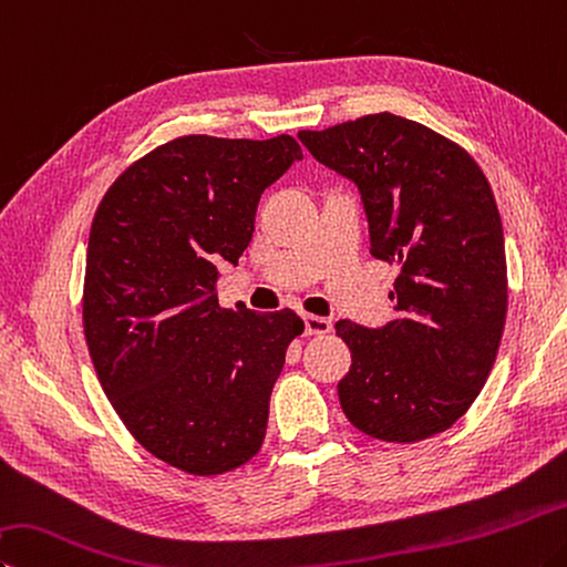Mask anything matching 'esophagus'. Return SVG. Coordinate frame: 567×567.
Masks as SVG:
<instances>
[{"label": "esophagus", "mask_w": 567, "mask_h": 567, "mask_svg": "<svg viewBox=\"0 0 567 567\" xmlns=\"http://www.w3.org/2000/svg\"><path fill=\"white\" fill-rule=\"evenodd\" d=\"M305 332L307 334H329L332 332V322L324 317H317V315H305Z\"/></svg>", "instance_id": "esophagus-1"}]
</instances>
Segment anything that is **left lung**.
Wrapping results in <instances>:
<instances>
[{
    "label": "left lung",
    "instance_id": "8db88e82",
    "mask_svg": "<svg viewBox=\"0 0 567 567\" xmlns=\"http://www.w3.org/2000/svg\"><path fill=\"white\" fill-rule=\"evenodd\" d=\"M305 148L362 195L377 260L399 265L396 319H339L352 367L339 404L367 436L414 444L456 424L496 362L508 310L493 190L458 143L394 113L300 131Z\"/></svg>",
    "mask_w": 567,
    "mask_h": 567
}]
</instances>
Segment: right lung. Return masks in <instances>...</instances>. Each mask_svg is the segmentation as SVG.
Returning a JSON list of instances; mask_svg holds the SVG:
<instances>
[{"label":"right lung","mask_w":567,"mask_h":567,"mask_svg":"<svg viewBox=\"0 0 567 567\" xmlns=\"http://www.w3.org/2000/svg\"><path fill=\"white\" fill-rule=\"evenodd\" d=\"M302 158L292 136H181L113 181L91 223L84 334L111 406L138 444L193 476L260 451L272 386L305 322L218 305L260 195Z\"/></svg>","instance_id":"right-lung-1"}]
</instances>
